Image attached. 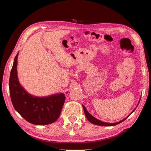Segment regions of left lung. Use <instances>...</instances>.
<instances>
[{
  "label": "left lung",
  "mask_w": 151,
  "mask_h": 151,
  "mask_svg": "<svg viewBox=\"0 0 151 151\" xmlns=\"http://www.w3.org/2000/svg\"><path fill=\"white\" fill-rule=\"evenodd\" d=\"M83 109H84V113H85V115H86V118H87V119H88L91 123H92L93 124H94V125H99V126H114V125H118V124H119V123H122V122H123L124 120H125L127 118L129 117L131 114L133 113L135 110V109L136 108H135L134 110H133V111H132L130 114V115H129L127 117H126L125 118H124V119L123 120H121V121H120V122H116V123H106V122H102V121H101V120H98L97 118H96L95 117H94L93 116H92L91 115V114L87 111V109H86V108H85V106H84V105L83 104Z\"/></svg>",
  "instance_id": "obj_1"
}]
</instances>
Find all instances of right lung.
I'll return each instance as SVG.
<instances>
[{"label": "right lung", "instance_id": "1", "mask_svg": "<svg viewBox=\"0 0 151 151\" xmlns=\"http://www.w3.org/2000/svg\"><path fill=\"white\" fill-rule=\"evenodd\" d=\"M18 53L14 60L9 78V92L14 108L24 119L34 125H48L60 116L65 100L64 94L36 97L26 92L17 78Z\"/></svg>", "mask_w": 151, "mask_h": 151}]
</instances>
